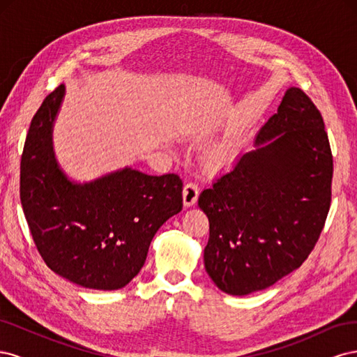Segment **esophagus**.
I'll list each match as a JSON object with an SVG mask.
<instances>
[{"instance_id": "1", "label": "esophagus", "mask_w": 357, "mask_h": 357, "mask_svg": "<svg viewBox=\"0 0 357 357\" xmlns=\"http://www.w3.org/2000/svg\"><path fill=\"white\" fill-rule=\"evenodd\" d=\"M199 197V189L195 185V183H186L185 189H183V204H185V207H192V205H195Z\"/></svg>"}]
</instances>
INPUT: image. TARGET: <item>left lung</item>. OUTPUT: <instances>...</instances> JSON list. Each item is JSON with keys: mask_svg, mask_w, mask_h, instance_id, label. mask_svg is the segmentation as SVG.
Here are the masks:
<instances>
[{"mask_svg": "<svg viewBox=\"0 0 357 357\" xmlns=\"http://www.w3.org/2000/svg\"><path fill=\"white\" fill-rule=\"evenodd\" d=\"M255 147L198 199L210 222L205 271L235 296L264 290L298 269L331 207L328 134L317 107L299 88L286 91Z\"/></svg>", "mask_w": 357, "mask_h": 357, "instance_id": "left-lung-1", "label": "left lung"}]
</instances>
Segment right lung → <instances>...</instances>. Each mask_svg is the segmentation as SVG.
<instances>
[{"label":"right lung","mask_w":357,"mask_h":357,"mask_svg":"<svg viewBox=\"0 0 357 357\" xmlns=\"http://www.w3.org/2000/svg\"><path fill=\"white\" fill-rule=\"evenodd\" d=\"M61 84L32 117L20 160V202L43 261L82 287L117 290L143 268L149 245L181 211L183 181L125 167L92 181L68 178L53 152Z\"/></svg>","instance_id":"right-lung-1"}]
</instances>
